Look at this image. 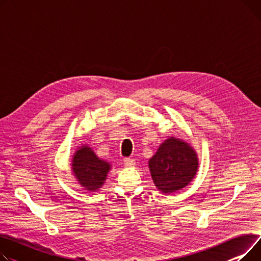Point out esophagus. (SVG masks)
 I'll use <instances>...</instances> for the list:
<instances>
[{
    "label": "esophagus",
    "mask_w": 261,
    "mask_h": 261,
    "mask_svg": "<svg viewBox=\"0 0 261 261\" xmlns=\"http://www.w3.org/2000/svg\"><path fill=\"white\" fill-rule=\"evenodd\" d=\"M124 164L126 167H134L135 166V161L133 159H125Z\"/></svg>",
    "instance_id": "1"
}]
</instances>
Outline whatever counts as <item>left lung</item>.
<instances>
[{
	"label": "left lung",
	"instance_id": "1",
	"mask_svg": "<svg viewBox=\"0 0 261 261\" xmlns=\"http://www.w3.org/2000/svg\"><path fill=\"white\" fill-rule=\"evenodd\" d=\"M155 187L165 194L186 188L199 167L194 148L175 136H169L148 162Z\"/></svg>",
	"mask_w": 261,
	"mask_h": 261
}]
</instances>
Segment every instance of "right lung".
<instances>
[{
	"label": "right lung",
	"mask_w": 261,
	"mask_h": 261,
	"mask_svg": "<svg viewBox=\"0 0 261 261\" xmlns=\"http://www.w3.org/2000/svg\"><path fill=\"white\" fill-rule=\"evenodd\" d=\"M111 164L99 159L93 149L83 145L72 156L71 172L79 185L88 192H96L105 184Z\"/></svg>",
	"instance_id": "right-lung-1"
}]
</instances>
